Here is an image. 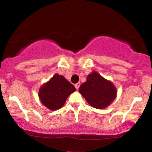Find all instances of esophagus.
Returning a JSON list of instances; mask_svg holds the SVG:
<instances>
[{"label": "esophagus", "mask_w": 152, "mask_h": 152, "mask_svg": "<svg viewBox=\"0 0 152 152\" xmlns=\"http://www.w3.org/2000/svg\"><path fill=\"white\" fill-rule=\"evenodd\" d=\"M79 86H80V83H76V84H75V87H76V89H78V88H79Z\"/></svg>", "instance_id": "34e87169"}]
</instances>
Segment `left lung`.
<instances>
[{
  "mask_svg": "<svg viewBox=\"0 0 152 152\" xmlns=\"http://www.w3.org/2000/svg\"><path fill=\"white\" fill-rule=\"evenodd\" d=\"M79 92L87 102L96 109L107 107L116 95V89L112 83L95 71L88 75L86 81L81 85Z\"/></svg>",
  "mask_w": 152,
  "mask_h": 152,
  "instance_id": "left-lung-1",
  "label": "left lung"
}]
</instances>
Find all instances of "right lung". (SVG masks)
<instances>
[{
    "mask_svg": "<svg viewBox=\"0 0 152 152\" xmlns=\"http://www.w3.org/2000/svg\"><path fill=\"white\" fill-rule=\"evenodd\" d=\"M76 88L61 75L56 74L41 87L39 98L41 103L50 110H57L65 104L68 96Z\"/></svg>",
    "mask_w": 152,
    "mask_h": 152,
    "instance_id": "1",
    "label": "right lung"
}]
</instances>
